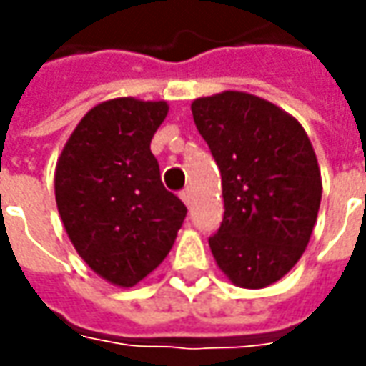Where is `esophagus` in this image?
<instances>
[{
    "instance_id": "34e87169",
    "label": "esophagus",
    "mask_w": 366,
    "mask_h": 366,
    "mask_svg": "<svg viewBox=\"0 0 366 366\" xmlns=\"http://www.w3.org/2000/svg\"><path fill=\"white\" fill-rule=\"evenodd\" d=\"M181 199H183V204L189 207L191 202H193V195H191V191H183V193H181Z\"/></svg>"
}]
</instances>
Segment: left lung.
Listing matches in <instances>:
<instances>
[{
  "mask_svg": "<svg viewBox=\"0 0 366 366\" xmlns=\"http://www.w3.org/2000/svg\"><path fill=\"white\" fill-rule=\"evenodd\" d=\"M193 120L222 173L224 219L209 238L234 285L262 289L295 267L322 202L316 152L291 114L244 92L191 104Z\"/></svg>",
  "mask_w": 366,
  "mask_h": 366,
  "instance_id": "8db88e82",
  "label": "left lung"
}]
</instances>
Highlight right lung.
Instances as JSON below:
<instances>
[{
	"instance_id": "obj_1",
	"label": "right lung",
	"mask_w": 366,
	"mask_h": 366,
	"mask_svg": "<svg viewBox=\"0 0 366 366\" xmlns=\"http://www.w3.org/2000/svg\"><path fill=\"white\" fill-rule=\"evenodd\" d=\"M167 114V102H102L56 161L54 197L69 240L93 273L118 287H132L161 264L187 214L164 189L150 152Z\"/></svg>"
}]
</instances>
